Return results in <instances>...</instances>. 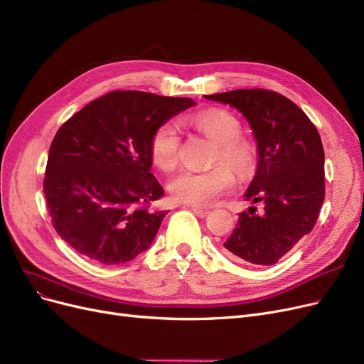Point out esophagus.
I'll return each mask as SVG.
<instances>
[{
    "mask_svg": "<svg viewBox=\"0 0 364 364\" xmlns=\"http://www.w3.org/2000/svg\"><path fill=\"white\" fill-rule=\"evenodd\" d=\"M191 209H193V212H194V214H196L197 217H200V218H203V217H206V215L209 214V210H208V209H205V208H198V206H191Z\"/></svg>",
    "mask_w": 364,
    "mask_h": 364,
    "instance_id": "1",
    "label": "esophagus"
}]
</instances>
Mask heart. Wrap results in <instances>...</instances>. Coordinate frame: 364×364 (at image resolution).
<instances>
[{
    "mask_svg": "<svg viewBox=\"0 0 364 364\" xmlns=\"http://www.w3.org/2000/svg\"><path fill=\"white\" fill-rule=\"evenodd\" d=\"M191 127L209 140L215 141L210 164L205 171L183 170L168 182V191L178 202L193 206H210L233 185V174L248 176L257 161L256 144L241 136V122L225 109H208L191 117ZM181 134L176 124L166 122L155 129L150 139V156L164 171L178 166Z\"/></svg>",
    "mask_w": 364,
    "mask_h": 364,
    "instance_id": "b5f03b06",
    "label": "heart"
}]
</instances>
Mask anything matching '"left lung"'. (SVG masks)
Listing matches in <instances>:
<instances>
[{"label": "left lung", "mask_w": 364, "mask_h": 364, "mask_svg": "<svg viewBox=\"0 0 364 364\" xmlns=\"http://www.w3.org/2000/svg\"><path fill=\"white\" fill-rule=\"evenodd\" d=\"M245 117L257 143L256 174L224 252L237 262L274 265L315 228L325 197L323 147L306 112L280 93L240 89L208 95Z\"/></svg>", "instance_id": "left-lung-1"}]
</instances>
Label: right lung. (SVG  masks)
Masks as SVG:
<instances>
[{
	"mask_svg": "<svg viewBox=\"0 0 364 364\" xmlns=\"http://www.w3.org/2000/svg\"><path fill=\"white\" fill-rule=\"evenodd\" d=\"M190 97L117 90L61 124L49 147L43 193L55 232L101 265L129 262L152 245L167 210L150 173V139Z\"/></svg>",
	"mask_w": 364,
	"mask_h": 364,
	"instance_id": "add662e5",
	"label": "right lung"
}]
</instances>
